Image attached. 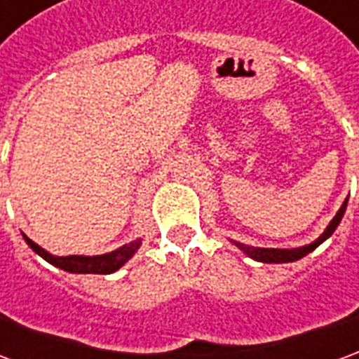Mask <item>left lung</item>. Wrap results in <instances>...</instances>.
Segmentation results:
<instances>
[{"mask_svg": "<svg viewBox=\"0 0 359 359\" xmlns=\"http://www.w3.org/2000/svg\"><path fill=\"white\" fill-rule=\"evenodd\" d=\"M346 203L348 200H344V203L340 205V210L337 211V215L332 217V221L329 223V226L325 229V233L313 241L308 246H302V248H292V250H280V248H254V246H246V244H241V242H234L238 248L246 254L252 259H256V262H264V264H288V262H296V259H300V257L308 256L309 252H313V250L325 242L332 233H334V229L339 226L340 219L344 215V211H346Z\"/></svg>", "mask_w": 359, "mask_h": 359, "instance_id": "obj_1", "label": "left lung"}]
</instances>
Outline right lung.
Returning a JSON list of instances; mask_svg holds the SVG:
<instances>
[{"label":"right lung","instance_id":"1","mask_svg":"<svg viewBox=\"0 0 359 359\" xmlns=\"http://www.w3.org/2000/svg\"><path fill=\"white\" fill-rule=\"evenodd\" d=\"M22 236H25L28 246L34 250L38 256L43 257L48 264L55 265L59 269L69 271V273H94V275H109V273L121 269L138 252L142 244V238H136V241L128 242V244L113 250L109 254H102V256H53L50 252L40 248L36 242L30 241L27 234H22Z\"/></svg>","mask_w":359,"mask_h":359}]
</instances>
